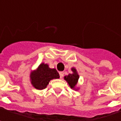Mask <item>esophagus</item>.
<instances>
[{
  "label": "esophagus",
  "instance_id": "1",
  "mask_svg": "<svg viewBox=\"0 0 121 121\" xmlns=\"http://www.w3.org/2000/svg\"><path fill=\"white\" fill-rule=\"evenodd\" d=\"M59 75H60V78H62V77H63V75H64V73L60 72L59 73Z\"/></svg>",
  "mask_w": 121,
  "mask_h": 121
}]
</instances>
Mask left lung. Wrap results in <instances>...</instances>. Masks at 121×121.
<instances>
[{
	"label": "left lung",
	"mask_w": 121,
	"mask_h": 121,
	"mask_svg": "<svg viewBox=\"0 0 121 121\" xmlns=\"http://www.w3.org/2000/svg\"><path fill=\"white\" fill-rule=\"evenodd\" d=\"M72 71L73 73L72 74H69L68 76H65V79L67 81L69 85L71 88H74L75 86H76L77 83V81L79 79V75H77L76 69L75 68H73Z\"/></svg>",
	"instance_id": "8db88e82"
}]
</instances>
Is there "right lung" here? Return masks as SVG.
<instances>
[{
	"label": "right lung",
	"instance_id": "obj_1",
	"mask_svg": "<svg viewBox=\"0 0 121 121\" xmlns=\"http://www.w3.org/2000/svg\"><path fill=\"white\" fill-rule=\"evenodd\" d=\"M59 74L55 69H50L46 64H41L38 69L31 73V80L34 87L38 90L46 87L49 81L53 79H58Z\"/></svg>",
	"mask_w": 121,
	"mask_h": 121
}]
</instances>
